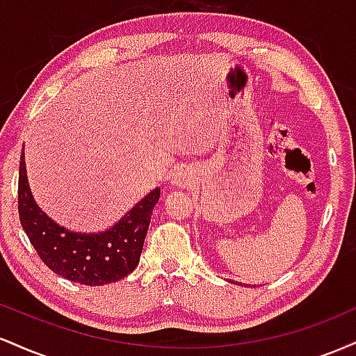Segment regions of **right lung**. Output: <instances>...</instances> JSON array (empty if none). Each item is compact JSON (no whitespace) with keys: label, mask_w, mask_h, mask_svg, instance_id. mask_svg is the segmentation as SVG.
<instances>
[{"label":"right lung","mask_w":356,"mask_h":356,"mask_svg":"<svg viewBox=\"0 0 356 356\" xmlns=\"http://www.w3.org/2000/svg\"><path fill=\"white\" fill-rule=\"evenodd\" d=\"M161 189H154L113 227L81 234L58 226L36 206L26 179L24 154L19 159L18 212L28 239L40 259L56 275L87 286L115 283L137 268L150 216Z\"/></svg>","instance_id":"1"}]
</instances>
